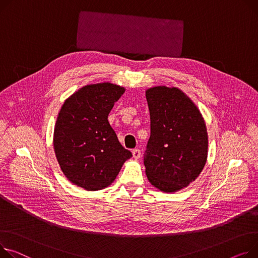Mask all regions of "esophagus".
<instances>
[{"mask_svg":"<svg viewBox=\"0 0 258 258\" xmlns=\"http://www.w3.org/2000/svg\"><path fill=\"white\" fill-rule=\"evenodd\" d=\"M133 157H134V159H136V160H139L140 157H141V151H140V149H134V150H133Z\"/></svg>","mask_w":258,"mask_h":258,"instance_id":"obj_1","label":"esophagus"}]
</instances>
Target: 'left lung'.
Segmentation results:
<instances>
[{"label":"left lung","mask_w":258,"mask_h":258,"mask_svg":"<svg viewBox=\"0 0 258 258\" xmlns=\"http://www.w3.org/2000/svg\"><path fill=\"white\" fill-rule=\"evenodd\" d=\"M145 93L150 113L145 172L153 186L173 193L193 182L207 163V125L197 106L180 89L157 86Z\"/></svg>","instance_id":"8db88e82"}]
</instances>
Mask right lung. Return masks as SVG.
Returning <instances> with one entry per match:
<instances>
[{
    "mask_svg": "<svg viewBox=\"0 0 258 258\" xmlns=\"http://www.w3.org/2000/svg\"><path fill=\"white\" fill-rule=\"evenodd\" d=\"M125 89L112 83L86 85L61 107L54 150L62 172L87 191L109 186L132 152L119 143L108 115Z\"/></svg>",
    "mask_w": 258,
    "mask_h": 258,
    "instance_id": "add662e5",
    "label": "right lung"
}]
</instances>
